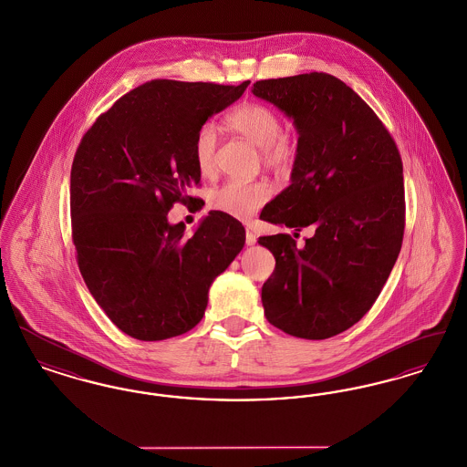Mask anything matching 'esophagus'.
Wrapping results in <instances>:
<instances>
[{
  "mask_svg": "<svg viewBox=\"0 0 467 467\" xmlns=\"http://www.w3.org/2000/svg\"><path fill=\"white\" fill-rule=\"evenodd\" d=\"M244 242H246V244H255L257 236H255L250 229H246V233H244Z\"/></svg>",
  "mask_w": 467,
  "mask_h": 467,
  "instance_id": "esophagus-1",
  "label": "esophagus"
}]
</instances>
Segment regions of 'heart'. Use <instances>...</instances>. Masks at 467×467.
Listing matches in <instances>:
<instances>
[{"mask_svg":"<svg viewBox=\"0 0 467 467\" xmlns=\"http://www.w3.org/2000/svg\"><path fill=\"white\" fill-rule=\"evenodd\" d=\"M225 124L252 145L261 149L263 161L271 168H287L297 156V141L284 133V122L273 109L261 103H244L225 117ZM217 128L206 122L194 140V162L201 175H210L215 170ZM269 185L265 182H236L229 180L215 187L208 201L213 210L244 219L257 212L269 200Z\"/></svg>","mask_w":467,"mask_h":467,"instance_id":"1","label":"heart"}]
</instances>
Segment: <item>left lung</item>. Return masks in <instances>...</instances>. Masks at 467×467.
<instances>
[{"instance_id": "8db88e82", "label": "left lung", "mask_w": 467, "mask_h": 467, "mask_svg": "<svg viewBox=\"0 0 467 467\" xmlns=\"http://www.w3.org/2000/svg\"><path fill=\"white\" fill-rule=\"evenodd\" d=\"M252 92L284 111L299 134L292 183L265 221L315 227L303 248L290 234L259 238L276 261L261 294L265 315L290 336L326 339L369 311L398 261L400 150L377 113L329 73L259 80Z\"/></svg>"}]
</instances>
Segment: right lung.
<instances>
[{"label":"right lung","mask_w":467,"mask_h":467,"mask_svg":"<svg viewBox=\"0 0 467 467\" xmlns=\"http://www.w3.org/2000/svg\"><path fill=\"white\" fill-rule=\"evenodd\" d=\"M240 86L152 80L124 94L84 134L71 166V238L82 278L111 322L134 339L191 331L208 290L244 244L242 223L210 212L192 236L168 223L200 183L194 140Z\"/></svg>","instance_id":"add662e5"}]
</instances>
